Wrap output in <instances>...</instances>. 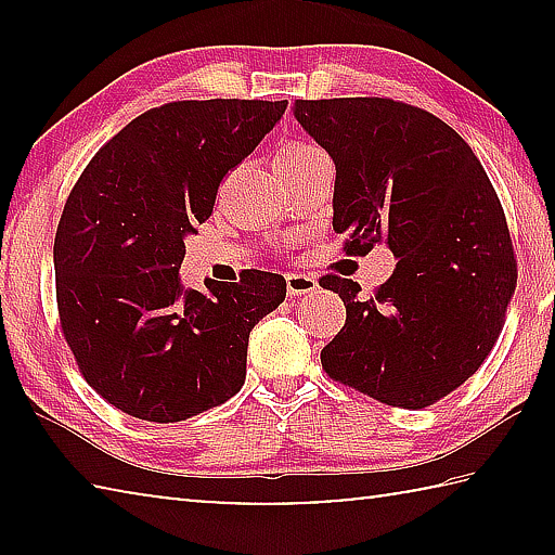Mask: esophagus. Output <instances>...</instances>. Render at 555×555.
<instances>
[{"label":"esophagus","mask_w":555,"mask_h":555,"mask_svg":"<svg viewBox=\"0 0 555 555\" xmlns=\"http://www.w3.org/2000/svg\"><path fill=\"white\" fill-rule=\"evenodd\" d=\"M318 291V279L313 274H304V271H294V274H286V294L291 298L315 294Z\"/></svg>","instance_id":"1"}]
</instances>
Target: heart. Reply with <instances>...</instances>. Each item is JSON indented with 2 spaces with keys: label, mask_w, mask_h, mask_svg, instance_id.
I'll list each match as a JSON object with an SVG mask.
<instances>
[{
  "label": "heart",
  "mask_w": 555,
  "mask_h": 555,
  "mask_svg": "<svg viewBox=\"0 0 555 555\" xmlns=\"http://www.w3.org/2000/svg\"><path fill=\"white\" fill-rule=\"evenodd\" d=\"M318 154H323V152L311 142H291L286 146H281V152L276 154V164L306 162V158H313Z\"/></svg>",
  "instance_id": "1"
}]
</instances>
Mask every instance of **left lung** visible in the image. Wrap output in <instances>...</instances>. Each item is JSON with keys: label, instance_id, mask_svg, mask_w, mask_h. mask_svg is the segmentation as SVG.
Listing matches in <instances>:
<instances>
[{"label": "left lung", "instance_id": "obj_1", "mask_svg": "<svg viewBox=\"0 0 555 555\" xmlns=\"http://www.w3.org/2000/svg\"><path fill=\"white\" fill-rule=\"evenodd\" d=\"M296 119L335 162L333 228L345 255L387 242L393 274L367 298L337 274L345 304L323 347L327 377L389 406L426 409L480 370L516 286L496 191L463 137L389 98L296 100Z\"/></svg>", "mask_w": 555, "mask_h": 555}]
</instances>
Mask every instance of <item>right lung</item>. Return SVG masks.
<instances>
[{"label": "right lung", "mask_w": 555, "mask_h": 555, "mask_svg": "<svg viewBox=\"0 0 555 555\" xmlns=\"http://www.w3.org/2000/svg\"><path fill=\"white\" fill-rule=\"evenodd\" d=\"M286 100H178L146 109L92 156L53 242L61 333L86 382L129 416L173 424L242 389L249 333L286 281L185 291V234L210 218L222 178L255 152Z\"/></svg>", "instance_id": "add662e5"}]
</instances>
